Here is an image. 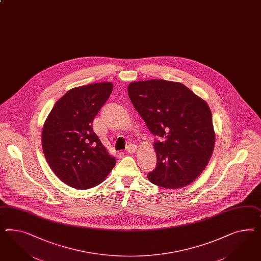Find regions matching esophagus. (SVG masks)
Listing matches in <instances>:
<instances>
[{
    "label": "esophagus",
    "instance_id": "esophagus-1",
    "mask_svg": "<svg viewBox=\"0 0 261 261\" xmlns=\"http://www.w3.org/2000/svg\"><path fill=\"white\" fill-rule=\"evenodd\" d=\"M127 150L128 153H134L137 150V147L134 144H129L127 145Z\"/></svg>",
    "mask_w": 261,
    "mask_h": 261
}]
</instances>
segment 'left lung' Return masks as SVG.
I'll return each mask as SVG.
<instances>
[{"mask_svg":"<svg viewBox=\"0 0 261 261\" xmlns=\"http://www.w3.org/2000/svg\"><path fill=\"white\" fill-rule=\"evenodd\" d=\"M128 96L154 140L157 164L148 178L157 186L179 189L191 184L208 164L215 147L212 112L207 103L181 83H130Z\"/></svg>","mask_w":261,"mask_h":261,"instance_id":"left-lung-1","label":"left lung"}]
</instances>
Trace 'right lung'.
Segmentation results:
<instances>
[{
    "label": "right lung",
    "instance_id": "obj_1",
    "mask_svg": "<svg viewBox=\"0 0 261 261\" xmlns=\"http://www.w3.org/2000/svg\"><path fill=\"white\" fill-rule=\"evenodd\" d=\"M112 83H96L68 90L45 120L42 145L57 177L86 190L100 184L116 164L92 129V122L112 93Z\"/></svg>",
    "mask_w": 261,
    "mask_h": 261
}]
</instances>
